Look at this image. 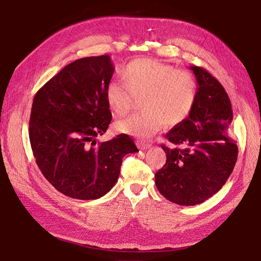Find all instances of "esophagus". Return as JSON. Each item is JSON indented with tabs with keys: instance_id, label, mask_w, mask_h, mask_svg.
I'll return each instance as SVG.
<instances>
[{
	"instance_id": "34e87169",
	"label": "esophagus",
	"mask_w": 261,
	"mask_h": 261,
	"mask_svg": "<svg viewBox=\"0 0 261 261\" xmlns=\"http://www.w3.org/2000/svg\"><path fill=\"white\" fill-rule=\"evenodd\" d=\"M137 145H138V148L141 149V150H147V149L150 148V144L144 143V142H140V141H137Z\"/></svg>"
}]
</instances>
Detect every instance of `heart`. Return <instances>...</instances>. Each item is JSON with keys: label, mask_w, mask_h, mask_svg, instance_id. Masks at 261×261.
<instances>
[{"label": "heart", "mask_w": 261, "mask_h": 261, "mask_svg": "<svg viewBox=\"0 0 261 261\" xmlns=\"http://www.w3.org/2000/svg\"><path fill=\"white\" fill-rule=\"evenodd\" d=\"M122 81L106 88V102L117 116H124L135 98H142L144 112L118 121L116 128L125 135L145 139L163 123L178 125L189 117L197 100V82L189 72L154 59H137L120 71Z\"/></svg>", "instance_id": "heart-1"}]
</instances>
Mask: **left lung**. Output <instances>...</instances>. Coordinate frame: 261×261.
<instances>
[{
	"mask_svg": "<svg viewBox=\"0 0 261 261\" xmlns=\"http://www.w3.org/2000/svg\"><path fill=\"white\" fill-rule=\"evenodd\" d=\"M198 83L197 100L184 122L174 125L162 144L166 165L154 174L155 186L166 199L180 205H196L213 197L226 184L238 156L229 137L232 109L216 77L190 66Z\"/></svg>",
	"mask_w": 261,
	"mask_h": 261,
	"instance_id": "8db88e82",
	"label": "left lung"
}]
</instances>
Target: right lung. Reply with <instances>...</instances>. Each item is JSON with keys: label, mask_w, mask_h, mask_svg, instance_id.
I'll return each mask as SVG.
<instances>
[{"label": "right lung", "mask_w": 261, "mask_h": 261, "mask_svg": "<svg viewBox=\"0 0 261 261\" xmlns=\"http://www.w3.org/2000/svg\"><path fill=\"white\" fill-rule=\"evenodd\" d=\"M113 72L110 56L75 60L33 99L29 136L36 165L48 182L68 197L105 196L118 181L123 156L139 151L126 135L93 147L112 119L106 88Z\"/></svg>", "instance_id": "obj_1"}]
</instances>
